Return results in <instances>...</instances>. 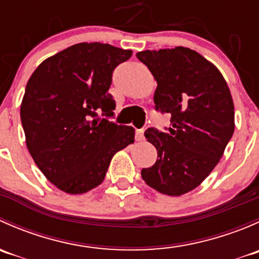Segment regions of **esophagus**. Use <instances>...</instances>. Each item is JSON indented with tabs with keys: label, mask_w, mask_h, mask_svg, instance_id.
I'll return each instance as SVG.
<instances>
[{
	"label": "esophagus",
	"mask_w": 259,
	"mask_h": 259,
	"mask_svg": "<svg viewBox=\"0 0 259 259\" xmlns=\"http://www.w3.org/2000/svg\"><path fill=\"white\" fill-rule=\"evenodd\" d=\"M144 129H140V130H137V134H135V139L138 140V142H143L144 140Z\"/></svg>",
	"instance_id": "34e87169"
}]
</instances>
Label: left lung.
I'll return each instance as SVG.
<instances>
[{"label":"left lung","mask_w":259,"mask_h":259,"mask_svg":"<svg viewBox=\"0 0 259 259\" xmlns=\"http://www.w3.org/2000/svg\"><path fill=\"white\" fill-rule=\"evenodd\" d=\"M137 57L156 81V110L171 115L168 133H144L158 151L142 178L161 194L179 197L207 178L234 133V105L218 69L194 50H146Z\"/></svg>","instance_id":"left-lung-1"}]
</instances>
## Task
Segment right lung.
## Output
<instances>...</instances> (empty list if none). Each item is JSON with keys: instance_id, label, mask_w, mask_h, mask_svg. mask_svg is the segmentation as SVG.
<instances>
[{"instance_id": "1", "label": "right lung", "mask_w": 259, "mask_h": 259, "mask_svg": "<svg viewBox=\"0 0 259 259\" xmlns=\"http://www.w3.org/2000/svg\"><path fill=\"white\" fill-rule=\"evenodd\" d=\"M132 54L109 44H76L41 62L28 79L20 113L26 145L62 192L82 194L100 185L113 156L134 143V127L98 116L114 115L111 76Z\"/></svg>"}]
</instances>
